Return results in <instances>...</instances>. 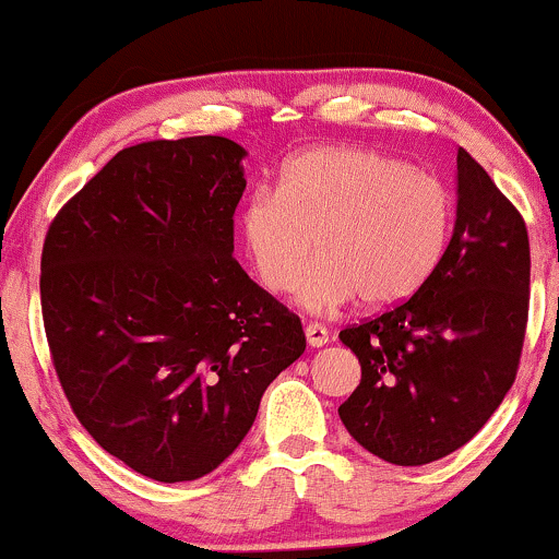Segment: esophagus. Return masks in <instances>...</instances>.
<instances>
[{"label": "esophagus", "instance_id": "34e87169", "mask_svg": "<svg viewBox=\"0 0 559 559\" xmlns=\"http://www.w3.org/2000/svg\"><path fill=\"white\" fill-rule=\"evenodd\" d=\"M305 335H307V344L312 348H320L328 344V328L318 325V322H309V325L305 328Z\"/></svg>", "mask_w": 559, "mask_h": 559}]
</instances>
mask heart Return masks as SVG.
Returning <instances> with one entry per match:
<instances>
[{"label":"heart","mask_w":559,"mask_h":559,"mask_svg":"<svg viewBox=\"0 0 559 559\" xmlns=\"http://www.w3.org/2000/svg\"><path fill=\"white\" fill-rule=\"evenodd\" d=\"M453 200L432 171L361 147H309L286 164L278 190H258L241 234L267 292L286 294L319 237L323 254L297 287L309 312L361 294L369 307L412 297L445 250Z\"/></svg>","instance_id":"b5f03b06"}]
</instances>
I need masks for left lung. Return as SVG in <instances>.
<instances>
[{
  "instance_id": "obj_1",
  "label": "left lung",
  "mask_w": 559,
  "mask_h": 559,
  "mask_svg": "<svg viewBox=\"0 0 559 559\" xmlns=\"http://www.w3.org/2000/svg\"><path fill=\"white\" fill-rule=\"evenodd\" d=\"M455 181L453 237L429 278L412 299L338 335L361 365L341 421L395 466L466 445L513 385L526 335V224L463 147Z\"/></svg>"
}]
</instances>
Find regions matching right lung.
Segmentation results:
<instances>
[{
	"mask_svg": "<svg viewBox=\"0 0 559 559\" xmlns=\"http://www.w3.org/2000/svg\"><path fill=\"white\" fill-rule=\"evenodd\" d=\"M245 156L218 134L124 147L46 234L53 369L80 425L147 479L218 468L305 354L297 314L231 258Z\"/></svg>",
	"mask_w": 559,
	"mask_h": 559,
	"instance_id": "1",
	"label": "right lung"
}]
</instances>
